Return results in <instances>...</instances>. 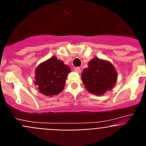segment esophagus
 <instances>
[{"instance_id":"esophagus-1","label":"esophagus","mask_w":146,"mask_h":146,"mask_svg":"<svg viewBox=\"0 0 146 146\" xmlns=\"http://www.w3.org/2000/svg\"><path fill=\"white\" fill-rule=\"evenodd\" d=\"M74 70V72H77V73H80L81 72V69L80 67H75Z\"/></svg>"}]
</instances>
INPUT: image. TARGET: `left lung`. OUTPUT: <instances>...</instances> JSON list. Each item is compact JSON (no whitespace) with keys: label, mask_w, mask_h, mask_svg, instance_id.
Returning a JSON list of instances; mask_svg holds the SVG:
<instances>
[{"label":"left lung","mask_w":146,"mask_h":146,"mask_svg":"<svg viewBox=\"0 0 146 146\" xmlns=\"http://www.w3.org/2000/svg\"><path fill=\"white\" fill-rule=\"evenodd\" d=\"M117 72L109 61L94 58L88 62V67L83 69L82 81L88 91L95 95H102L111 91L117 81Z\"/></svg>","instance_id":"left-lung-1"}]
</instances>
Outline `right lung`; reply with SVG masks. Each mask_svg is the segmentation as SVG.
<instances>
[{
	"mask_svg": "<svg viewBox=\"0 0 146 146\" xmlns=\"http://www.w3.org/2000/svg\"><path fill=\"white\" fill-rule=\"evenodd\" d=\"M71 69L64 62L52 56L36 67L34 84L41 94L53 96L60 94Z\"/></svg>",
	"mask_w": 146,
	"mask_h": 146,
	"instance_id": "add662e5",
	"label": "right lung"
}]
</instances>
